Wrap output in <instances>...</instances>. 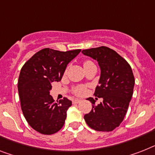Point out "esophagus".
<instances>
[{
    "instance_id": "esophagus-1",
    "label": "esophagus",
    "mask_w": 155,
    "mask_h": 155,
    "mask_svg": "<svg viewBox=\"0 0 155 155\" xmlns=\"http://www.w3.org/2000/svg\"><path fill=\"white\" fill-rule=\"evenodd\" d=\"M81 101V100L74 99V100H73V104H78V103H80Z\"/></svg>"
}]
</instances>
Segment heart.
Here are the masks:
<instances>
[{"instance_id":"1","label":"heart","mask_w":155,"mask_h":155,"mask_svg":"<svg viewBox=\"0 0 155 155\" xmlns=\"http://www.w3.org/2000/svg\"><path fill=\"white\" fill-rule=\"evenodd\" d=\"M83 65H84V67H87V66H91V65H94L92 61L90 60H85V62H83ZM74 93L76 94L78 96H81L83 94H85V92H86V87L85 85H78V86H77L74 89Z\"/></svg>"}]
</instances>
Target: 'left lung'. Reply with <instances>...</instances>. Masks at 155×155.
<instances>
[{
	"label": "left lung",
	"mask_w": 155,
	"mask_h": 155,
	"mask_svg": "<svg viewBox=\"0 0 155 155\" xmlns=\"http://www.w3.org/2000/svg\"><path fill=\"white\" fill-rule=\"evenodd\" d=\"M81 52L98 62L101 74L94 95L103 98L97 105L92 97L87 99L93 108L84 119L96 131H112L124 120L132 97L135 78L131 67L114 50L104 46Z\"/></svg>",
	"instance_id": "obj_1"
}]
</instances>
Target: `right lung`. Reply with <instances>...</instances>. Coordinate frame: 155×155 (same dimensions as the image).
<instances>
[{"mask_svg":"<svg viewBox=\"0 0 155 155\" xmlns=\"http://www.w3.org/2000/svg\"><path fill=\"white\" fill-rule=\"evenodd\" d=\"M81 50L59 51L44 48L36 52L21 68L18 92L23 114L28 124L43 135L62 128L72 101L63 97L55 102L50 95L51 82L62 79L67 64Z\"/></svg>","mask_w":155,"mask_h":155,"instance_id":"right-lung-1","label":"right lung"}]
</instances>
